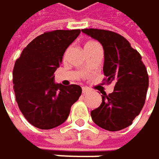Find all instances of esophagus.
<instances>
[{
  "label": "esophagus",
  "instance_id": "esophagus-1",
  "mask_svg": "<svg viewBox=\"0 0 159 159\" xmlns=\"http://www.w3.org/2000/svg\"><path fill=\"white\" fill-rule=\"evenodd\" d=\"M87 93H89V90L86 89V88H82V93L83 94H86Z\"/></svg>",
  "mask_w": 159,
  "mask_h": 159
}]
</instances>
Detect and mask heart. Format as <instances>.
<instances>
[{"label": "heart", "mask_w": 159, "mask_h": 159, "mask_svg": "<svg viewBox=\"0 0 159 159\" xmlns=\"http://www.w3.org/2000/svg\"><path fill=\"white\" fill-rule=\"evenodd\" d=\"M96 46H99V44H98L96 41H94V40H89V41H87V42L85 43L84 49L86 50V49H90V48L96 47ZM66 52H67V51H66Z\"/></svg>", "instance_id": "1"}]
</instances>
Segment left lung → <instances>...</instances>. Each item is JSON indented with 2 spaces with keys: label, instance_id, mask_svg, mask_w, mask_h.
I'll return each instance as SVG.
<instances>
[{
  "label": "left lung",
  "instance_id": "8db88e82",
  "mask_svg": "<svg viewBox=\"0 0 159 159\" xmlns=\"http://www.w3.org/2000/svg\"><path fill=\"white\" fill-rule=\"evenodd\" d=\"M81 31L102 44L105 52L104 80L115 85L112 93H103L102 104L91 112L92 119L107 130L123 129L132 124L145 102L149 79L142 56L116 32L97 29Z\"/></svg>",
  "mask_w": 159,
  "mask_h": 159
}]
</instances>
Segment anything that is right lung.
<instances>
[{"label": "right lung", "instance_id": "right-lung-1", "mask_svg": "<svg viewBox=\"0 0 159 159\" xmlns=\"http://www.w3.org/2000/svg\"><path fill=\"white\" fill-rule=\"evenodd\" d=\"M80 30H53L35 38L22 51L13 70L16 100L26 119L41 129H53L69 116L81 94L79 85L55 83L54 71Z\"/></svg>", "mask_w": 159, "mask_h": 159}]
</instances>
